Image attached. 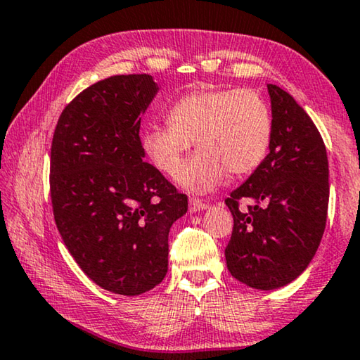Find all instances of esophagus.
I'll list each match as a JSON object with an SVG mask.
<instances>
[{
	"label": "esophagus",
	"instance_id": "1",
	"mask_svg": "<svg viewBox=\"0 0 360 360\" xmlns=\"http://www.w3.org/2000/svg\"><path fill=\"white\" fill-rule=\"evenodd\" d=\"M208 205L203 200H198V198H191L189 200V210L192 212V213H195V212H200V210H205Z\"/></svg>",
	"mask_w": 360,
	"mask_h": 360
}]
</instances>
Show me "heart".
Here are the masks:
<instances>
[{"label": "heart", "mask_w": 360, "mask_h": 360, "mask_svg": "<svg viewBox=\"0 0 360 360\" xmlns=\"http://www.w3.org/2000/svg\"><path fill=\"white\" fill-rule=\"evenodd\" d=\"M168 121L146 129L143 150L162 173L176 176L195 141L200 152L181 171L179 182L197 194L221 184L229 171L250 174L271 146V112L254 90H192L171 105Z\"/></svg>", "instance_id": "b5f03b06"}]
</instances>
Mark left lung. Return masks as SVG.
Masks as SVG:
<instances>
[{
	"mask_svg": "<svg viewBox=\"0 0 360 360\" xmlns=\"http://www.w3.org/2000/svg\"><path fill=\"white\" fill-rule=\"evenodd\" d=\"M270 153L224 203L234 226L224 249L228 270L270 291L296 280L317 252L328 213V158L317 126L288 92L268 84ZM248 200L244 209L240 203Z\"/></svg>",
	"mask_w": 360,
	"mask_h": 360,
	"instance_id": "obj_1",
	"label": "left lung"
}]
</instances>
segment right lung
Instances as JSON below:
<instances>
[{
	"label": "right lung",
	"instance_id": "right-lung-1",
	"mask_svg": "<svg viewBox=\"0 0 360 360\" xmlns=\"http://www.w3.org/2000/svg\"><path fill=\"white\" fill-rule=\"evenodd\" d=\"M157 92L148 74L100 80L66 105L53 134L58 231L85 275L122 296L163 281L169 228L187 212V195L143 162L141 115Z\"/></svg>",
	"mask_w": 360,
	"mask_h": 360
}]
</instances>
